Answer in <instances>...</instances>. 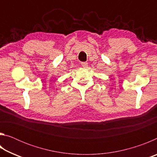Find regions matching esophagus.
Here are the masks:
<instances>
[{"instance_id": "esophagus-1", "label": "esophagus", "mask_w": 157, "mask_h": 157, "mask_svg": "<svg viewBox=\"0 0 157 157\" xmlns=\"http://www.w3.org/2000/svg\"><path fill=\"white\" fill-rule=\"evenodd\" d=\"M81 64H82V66H83L84 68H87V67H88V63H87V62H82Z\"/></svg>"}]
</instances>
